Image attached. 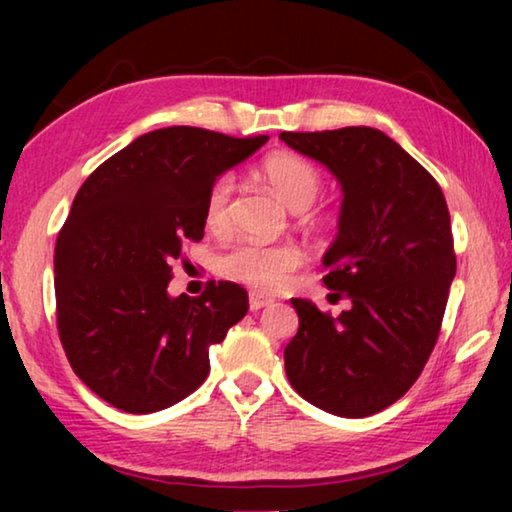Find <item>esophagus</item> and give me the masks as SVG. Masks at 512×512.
<instances>
[{"label": "esophagus", "mask_w": 512, "mask_h": 512, "mask_svg": "<svg viewBox=\"0 0 512 512\" xmlns=\"http://www.w3.org/2000/svg\"><path fill=\"white\" fill-rule=\"evenodd\" d=\"M250 311H259L268 305H273V298H264V296H257V293H250Z\"/></svg>", "instance_id": "esophagus-1"}]
</instances>
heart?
Wrapping results in <instances>:
<instances>
[{"label":"heart","mask_w":512,"mask_h":512,"mask_svg":"<svg viewBox=\"0 0 512 512\" xmlns=\"http://www.w3.org/2000/svg\"><path fill=\"white\" fill-rule=\"evenodd\" d=\"M257 171L275 196L293 212H305L323 192V173L314 162L296 153H271ZM232 194H235V180L230 173H221L207 189L203 223L212 235H225L232 228ZM302 262L305 253L296 241H277V244L244 241L223 253L216 268L225 280L262 293H273L287 287Z\"/></svg>","instance_id":"1"}]
</instances>
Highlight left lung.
<instances>
[{
  "instance_id": "left-lung-1",
  "label": "left lung",
  "mask_w": 512,
  "mask_h": 512,
  "mask_svg": "<svg viewBox=\"0 0 512 512\" xmlns=\"http://www.w3.org/2000/svg\"><path fill=\"white\" fill-rule=\"evenodd\" d=\"M339 178V237L323 277L352 307L332 316L293 298L300 327L284 348L296 393L341 418L400 400L438 341L456 275L452 223L436 178L377 128L280 133Z\"/></svg>"
}]
</instances>
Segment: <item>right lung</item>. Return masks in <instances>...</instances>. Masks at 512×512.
I'll return each mask as SVG.
<instances>
[{"label": "right lung", "mask_w": 512, "mask_h": 512, "mask_svg": "<svg viewBox=\"0 0 512 512\" xmlns=\"http://www.w3.org/2000/svg\"><path fill=\"white\" fill-rule=\"evenodd\" d=\"M266 135L171 126L137 137L76 194L54 253L56 327L72 370L101 400L153 413L210 372V348L248 311V293L207 282L169 298L171 264L203 239L205 194Z\"/></svg>", "instance_id": "obj_1"}]
</instances>
